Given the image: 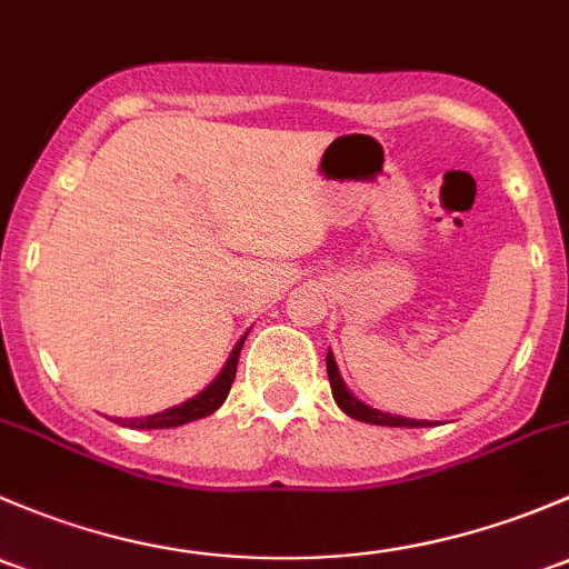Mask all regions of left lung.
Segmentation results:
<instances>
[{
    "instance_id": "8db88e82",
    "label": "left lung",
    "mask_w": 569,
    "mask_h": 569,
    "mask_svg": "<svg viewBox=\"0 0 569 569\" xmlns=\"http://www.w3.org/2000/svg\"><path fill=\"white\" fill-rule=\"evenodd\" d=\"M326 372H328V380H331L333 402H337V406L342 408L350 419H359V421H367V425H380V427H432L436 425V421H427V419H408V416L383 413V411H378V408H370L367 402H361L359 397H356L353 391L345 386L342 375H339L337 359H333L331 350L326 353Z\"/></svg>"
}]
</instances>
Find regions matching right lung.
I'll return each mask as SVG.
<instances>
[{
    "mask_svg": "<svg viewBox=\"0 0 569 569\" xmlns=\"http://www.w3.org/2000/svg\"><path fill=\"white\" fill-rule=\"evenodd\" d=\"M246 333H249V331H246ZM246 333H243L241 339H238V345H236V348H232L230 359H227V365L221 367V372L216 375L213 383L204 386V389L199 391V395L191 397V400L180 402V406L167 408V411H161V413L139 416V419H114L117 425L131 427V430H169V427L189 425V421L204 419V416H210L213 411H219V408L224 406L227 395H230L232 380H236L238 356H241Z\"/></svg>",
    "mask_w": 569,
    "mask_h": 569,
    "instance_id": "obj_1",
    "label": "right lung"
}]
</instances>
